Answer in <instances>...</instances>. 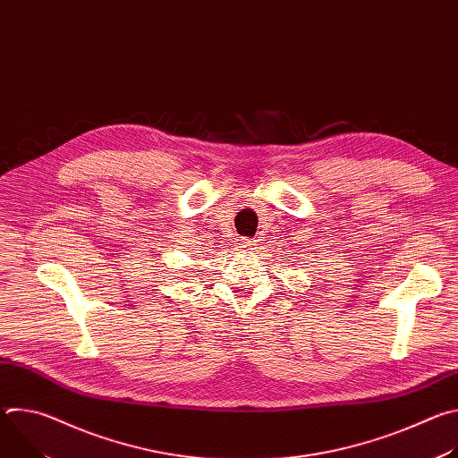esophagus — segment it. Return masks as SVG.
Masks as SVG:
<instances>
[{
  "instance_id": "obj_1",
  "label": "esophagus",
  "mask_w": 458,
  "mask_h": 458,
  "mask_svg": "<svg viewBox=\"0 0 458 458\" xmlns=\"http://www.w3.org/2000/svg\"><path fill=\"white\" fill-rule=\"evenodd\" d=\"M253 246H255V241L250 237H239L235 242L237 251H248V250H253Z\"/></svg>"
}]
</instances>
